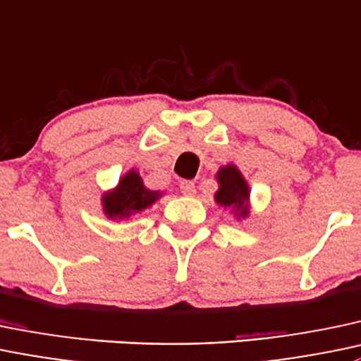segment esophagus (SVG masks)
<instances>
[{
  "label": "esophagus",
  "mask_w": 361,
  "mask_h": 361,
  "mask_svg": "<svg viewBox=\"0 0 361 361\" xmlns=\"http://www.w3.org/2000/svg\"><path fill=\"white\" fill-rule=\"evenodd\" d=\"M180 190H181V193H183V195H195V183H193V181H187V180H183L180 183Z\"/></svg>",
  "instance_id": "obj_1"
}]
</instances>
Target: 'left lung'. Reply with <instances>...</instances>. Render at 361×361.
Instances as JSON below:
<instances>
[{"mask_svg": "<svg viewBox=\"0 0 361 361\" xmlns=\"http://www.w3.org/2000/svg\"><path fill=\"white\" fill-rule=\"evenodd\" d=\"M219 190L216 192L214 200L223 207H231V212L238 211V214L244 218L249 212V187L247 181L240 174L235 166H225L218 171Z\"/></svg>", "mask_w": 361, "mask_h": 361, "instance_id": "8db88e82", "label": "left lung"}]
</instances>
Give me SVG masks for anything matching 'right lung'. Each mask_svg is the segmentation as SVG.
<instances>
[{
	"label": "right lung",
	"mask_w": 361,
	"mask_h": 361,
	"mask_svg": "<svg viewBox=\"0 0 361 361\" xmlns=\"http://www.w3.org/2000/svg\"><path fill=\"white\" fill-rule=\"evenodd\" d=\"M161 197L159 192H152L145 188L143 180L136 171H130L121 178L116 190L104 193V212L111 219L121 221L130 218L131 214L147 209Z\"/></svg>",
	"instance_id": "add662e5"
}]
</instances>
